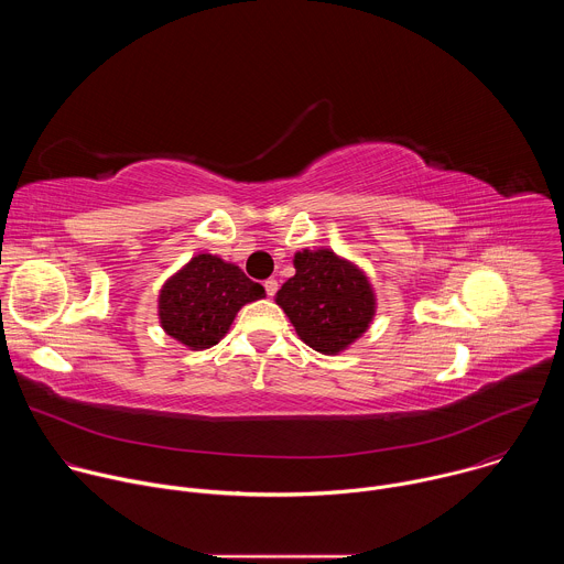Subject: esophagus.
Here are the masks:
<instances>
[{
	"label": "esophagus",
	"instance_id": "esophagus-1",
	"mask_svg": "<svg viewBox=\"0 0 564 564\" xmlns=\"http://www.w3.org/2000/svg\"><path fill=\"white\" fill-rule=\"evenodd\" d=\"M263 288H265L268 296H274V294H276V290H279V281H276V279H268V281L263 283Z\"/></svg>",
	"mask_w": 564,
	"mask_h": 564
}]
</instances>
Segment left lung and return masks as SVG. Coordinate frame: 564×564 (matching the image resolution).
Listing matches in <instances>:
<instances>
[{
	"instance_id": "left-lung-1",
	"label": "left lung",
	"mask_w": 564,
	"mask_h": 564,
	"mask_svg": "<svg viewBox=\"0 0 564 564\" xmlns=\"http://www.w3.org/2000/svg\"><path fill=\"white\" fill-rule=\"evenodd\" d=\"M292 263L296 272L274 301L299 339L321 355L335 357L348 350L377 314V294L368 274L328 248H305Z\"/></svg>"
}]
</instances>
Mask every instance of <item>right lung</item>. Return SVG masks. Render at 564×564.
Returning <instances> with one entry per match:
<instances>
[{
  "instance_id": "1",
  "label": "right lung",
  "mask_w": 564,
  "mask_h": 564,
  "mask_svg": "<svg viewBox=\"0 0 564 564\" xmlns=\"http://www.w3.org/2000/svg\"><path fill=\"white\" fill-rule=\"evenodd\" d=\"M259 299H265L261 283L236 263L200 252L160 288L158 321L185 348L205 350L227 335L240 307Z\"/></svg>"
}]
</instances>
